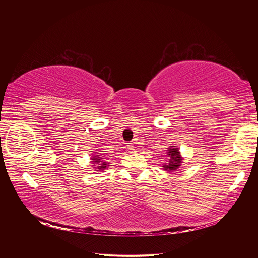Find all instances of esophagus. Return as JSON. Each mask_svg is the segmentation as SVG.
Masks as SVG:
<instances>
[{"label":"esophagus","instance_id":"obj_1","mask_svg":"<svg viewBox=\"0 0 258 258\" xmlns=\"http://www.w3.org/2000/svg\"><path fill=\"white\" fill-rule=\"evenodd\" d=\"M127 150L130 151V152H133L134 150H135V145H134V143H127Z\"/></svg>","mask_w":258,"mask_h":258}]
</instances>
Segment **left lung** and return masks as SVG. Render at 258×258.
Instances as JSON below:
<instances>
[{"label":"left lung","mask_w":258,"mask_h":258,"mask_svg":"<svg viewBox=\"0 0 258 258\" xmlns=\"http://www.w3.org/2000/svg\"><path fill=\"white\" fill-rule=\"evenodd\" d=\"M167 156L169 157V161L165 165H163L164 170L166 171H173L177 170L181 164H182V160L183 158L180 155L179 148H175V146H170V148L167 150Z\"/></svg>","instance_id":"left-lung-1"}]
</instances>
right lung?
<instances>
[{"mask_svg": "<svg viewBox=\"0 0 258 258\" xmlns=\"http://www.w3.org/2000/svg\"><path fill=\"white\" fill-rule=\"evenodd\" d=\"M92 162H93V164H96L97 166L95 167L96 169H98L99 171L100 170H104L105 168H106V166H107V163L105 161H103L102 160V158L100 157V156H98V155H95V156H93V158H92Z\"/></svg>", "mask_w": 258, "mask_h": 258, "instance_id": "1", "label": "right lung"}]
</instances>
